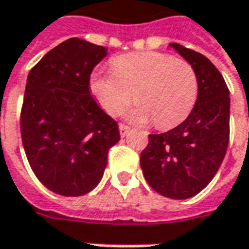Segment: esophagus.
Here are the masks:
<instances>
[{"mask_svg": "<svg viewBox=\"0 0 249 249\" xmlns=\"http://www.w3.org/2000/svg\"><path fill=\"white\" fill-rule=\"evenodd\" d=\"M119 129H120V135L123 136V137H125V136L128 135V133L130 132L129 126H126V125H124V124H120Z\"/></svg>", "mask_w": 249, "mask_h": 249, "instance_id": "obj_1", "label": "esophagus"}]
</instances>
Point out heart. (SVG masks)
I'll return each instance as SVG.
<instances>
[{"label": "heart", "instance_id": "heart-1", "mask_svg": "<svg viewBox=\"0 0 249 249\" xmlns=\"http://www.w3.org/2000/svg\"><path fill=\"white\" fill-rule=\"evenodd\" d=\"M113 73L94 71L89 88L107 113L116 116L126 108L135 93V108L126 119L139 124L155 121L159 129L181 124L198 96L196 71L188 62L167 53L137 52L112 60Z\"/></svg>", "mask_w": 249, "mask_h": 249}]
</instances>
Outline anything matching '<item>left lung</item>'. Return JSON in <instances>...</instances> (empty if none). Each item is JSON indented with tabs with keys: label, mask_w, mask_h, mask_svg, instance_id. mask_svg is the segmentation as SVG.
Segmentation results:
<instances>
[{
	"label": "left lung",
	"mask_w": 249,
	"mask_h": 249,
	"mask_svg": "<svg viewBox=\"0 0 249 249\" xmlns=\"http://www.w3.org/2000/svg\"><path fill=\"white\" fill-rule=\"evenodd\" d=\"M192 65L198 80L197 101L176 128L149 135L140 165L146 183L175 200L201 192L219 171L230 141V90L208 58L178 44H169Z\"/></svg>",
	"instance_id": "1"
}]
</instances>
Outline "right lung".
I'll return each instance as SVG.
<instances>
[{"label": "right lung", "mask_w": 249, "mask_h": 249, "mask_svg": "<svg viewBox=\"0 0 249 249\" xmlns=\"http://www.w3.org/2000/svg\"><path fill=\"white\" fill-rule=\"evenodd\" d=\"M108 49L69 38L29 71L21 112V136L33 172L49 191L82 196L104 176L119 125L90 94L93 68Z\"/></svg>", "instance_id": "add662e5"}]
</instances>
